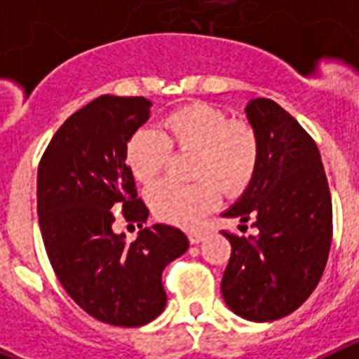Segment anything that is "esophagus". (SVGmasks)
Wrapping results in <instances>:
<instances>
[{
  "label": "esophagus",
  "mask_w": 359,
  "mask_h": 359,
  "mask_svg": "<svg viewBox=\"0 0 359 359\" xmlns=\"http://www.w3.org/2000/svg\"><path fill=\"white\" fill-rule=\"evenodd\" d=\"M187 236H189L190 244H198V243H201L203 237H205V231L196 228V230H189V233H187Z\"/></svg>",
  "instance_id": "1"
}]
</instances>
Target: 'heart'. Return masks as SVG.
<instances>
[{"label":"heart","mask_w":359,"mask_h":359,"mask_svg":"<svg viewBox=\"0 0 359 359\" xmlns=\"http://www.w3.org/2000/svg\"><path fill=\"white\" fill-rule=\"evenodd\" d=\"M172 151H194L192 176L198 182H161L149 190L152 212L172 224L198 223L214 208L221 192L237 196L248 189L261 163V138L246 122L231 120L212 104H189L165 115L158 133L138 129L123 147L129 172L142 185H151Z\"/></svg>","instance_id":"heart-1"}]
</instances>
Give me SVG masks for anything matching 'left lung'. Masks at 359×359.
<instances>
[{"label":"left lung","mask_w":359,"mask_h":359,"mask_svg":"<svg viewBox=\"0 0 359 359\" xmlns=\"http://www.w3.org/2000/svg\"><path fill=\"white\" fill-rule=\"evenodd\" d=\"M244 111L261 138V163L223 217L252 221L259 233L223 231L231 255L221 293L241 318L273 322L302 306L322 278L332 239L331 192L315 140L286 109L253 98Z\"/></svg>","instance_id":"1"}]
</instances>
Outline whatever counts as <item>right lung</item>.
<instances>
[{"instance_id":"right-lung-1","label":"right lung","mask_w":359,"mask_h":359,"mask_svg":"<svg viewBox=\"0 0 359 359\" xmlns=\"http://www.w3.org/2000/svg\"><path fill=\"white\" fill-rule=\"evenodd\" d=\"M151 106L144 97L100 95L62 123L37 169L50 264L73 302L116 327H140L161 315V273L189 248L185 233L169 224L144 228L133 243L113 231V208L122 207L126 221L140 228L147 221L123 147Z\"/></svg>"}]
</instances>
